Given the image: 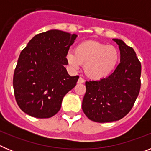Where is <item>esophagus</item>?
Instances as JSON below:
<instances>
[{
    "label": "esophagus",
    "mask_w": 151,
    "mask_h": 151,
    "mask_svg": "<svg viewBox=\"0 0 151 151\" xmlns=\"http://www.w3.org/2000/svg\"><path fill=\"white\" fill-rule=\"evenodd\" d=\"M84 82H85V79L83 78H82V77H80L78 80V84H82Z\"/></svg>",
    "instance_id": "esophagus-1"
}]
</instances>
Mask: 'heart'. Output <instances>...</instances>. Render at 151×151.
I'll use <instances>...</instances> for the list:
<instances>
[{
    "mask_svg": "<svg viewBox=\"0 0 151 151\" xmlns=\"http://www.w3.org/2000/svg\"><path fill=\"white\" fill-rule=\"evenodd\" d=\"M116 47L95 41H85L76 45L75 52L68 51L66 58L73 69L84 64V71L94 79L107 77L116 69L120 60Z\"/></svg>",
    "mask_w": 151,
    "mask_h": 151,
    "instance_id": "b5f03b06",
    "label": "heart"
}]
</instances>
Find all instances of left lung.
I'll return each instance as SVG.
<instances>
[{
  "label": "left lung",
  "mask_w": 151,
  "mask_h": 151,
  "mask_svg": "<svg viewBox=\"0 0 151 151\" xmlns=\"http://www.w3.org/2000/svg\"><path fill=\"white\" fill-rule=\"evenodd\" d=\"M120 50V63L105 78L85 82L82 110L97 122L119 120L130 112L141 88V62L134 49L120 39H113Z\"/></svg>",
  "instance_id": "1"
}]
</instances>
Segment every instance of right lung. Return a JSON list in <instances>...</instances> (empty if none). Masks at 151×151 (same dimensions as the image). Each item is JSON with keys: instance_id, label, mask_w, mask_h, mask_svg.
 <instances>
[{"instance_id": "add662e5", "label": "right lung", "mask_w": 151, "mask_h": 151, "mask_svg": "<svg viewBox=\"0 0 151 151\" xmlns=\"http://www.w3.org/2000/svg\"><path fill=\"white\" fill-rule=\"evenodd\" d=\"M77 37L53 29L36 35L22 50L13 75L16 101L24 113L50 118L61 107L63 98L79 76H70L66 55Z\"/></svg>"}]
</instances>
